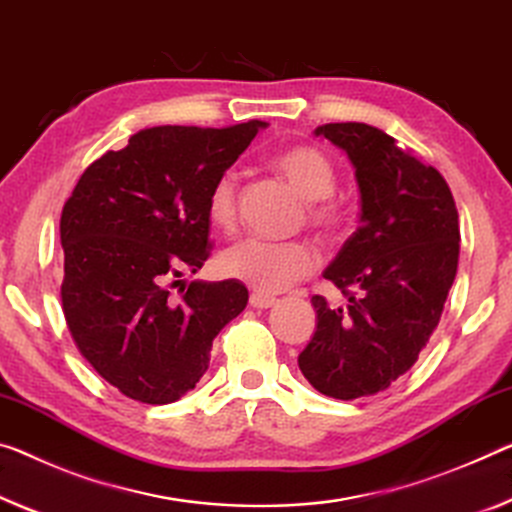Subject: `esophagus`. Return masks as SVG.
Listing matches in <instances>:
<instances>
[{
  "label": "esophagus",
  "instance_id": "obj_1",
  "mask_svg": "<svg viewBox=\"0 0 512 512\" xmlns=\"http://www.w3.org/2000/svg\"><path fill=\"white\" fill-rule=\"evenodd\" d=\"M249 304L254 306V309H270V306H274L277 304V297H272V295H263V293H251L249 295Z\"/></svg>",
  "mask_w": 512,
  "mask_h": 512
}]
</instances>
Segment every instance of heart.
Listing matches in <instances>:
<instances>
[{
  "label": "heart",
  "instance_id": "b5f03b06",
  "mask_svg": "<svg viewBox=\"0 0 512 512\" xmlns=\"http://www.w3.org/2000/svg\"><path fill=\"white\" fill-rule=\"evenodd\" d=\"M277 167L290 185L304 199L316 201L311 208V219L318 226L336 222V208L327 201L334 192L336 174L325 153L313 146H295L274 157ZM208 217L217 229H233L238 217V178L233 171H224L210 187ZM219 265L229 277L238 279L258 293H281L313 272L318 265L316 249L306 242H272L263 238H245L222 251Z\"/></svg>",
  "mask_w": 512,
  "mask_h": 512
}]
</instances>
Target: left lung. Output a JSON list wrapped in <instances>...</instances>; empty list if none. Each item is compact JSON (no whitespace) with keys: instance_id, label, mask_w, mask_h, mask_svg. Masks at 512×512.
<instances>
[{"instance_id":"left-lung-1","label":"left lung","mask_w":512,"mask_h":512,"mask_svg":"<svg viewBox=\"0 0 512 512\" xmlns=\"http://www.w3.org/2000/svg\"><path fill=\"white\" fill-rule=\"evenodd\" d=\"M313 135L348 155L361 212L359 229L322 272L350 304L329 309L313 297L316 334L297 364L313 389L355 400L410 371L437 329L458 272V210L442 174L380 128L327 123Z\"/></svg>"}]
</instances>
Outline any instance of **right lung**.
Masks as SVG:
<instances>
[{
  "mask_svg": "<svg viewBox=\"0 0 512 512\" xmlns=\"http://www.w3.org/2000/svg\"><path fill=\"white\" fill-rule=\"evenodd\" d=\"M265 125L139 130L77 180L61 212V302L82 357L123 396L167 405L192 391L247 306L235 279H178L210 256L212 183Z\"/></svg>",
  "mask_w": 512,
  "mask_h": 512,
  "instance_id": "1",
  "label": "right lung"
}]
</instances>
